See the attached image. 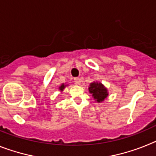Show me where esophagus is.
Listing matches in <instances>:
<instances>
[{
	"label": "esophagus",
	"mask_w": 156,
	"mask_h": 156,
	"mask_svg": "<svg viewBox=\"0 0 156 156\" xmlns=\"http://www.w3.org/2000/svg\"><path fill=\"white\" fill-rule=\"evenodd\" d=\"M81 79L79 78H74V83L76 84V85H80L81 84Z\"/></svg>",
	"instance_id": "1"
}]
</instances>
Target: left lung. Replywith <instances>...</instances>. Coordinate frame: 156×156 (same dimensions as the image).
I'll list each match as a JSON object with an SVG mask.
<instances>
[{
    "label": "left lung",
    "mask_w": 156,
    "mask_h": 156,
    "mask_svg": "<svg viewBox=\"0 0 156 156\" xmlns=\"http://www.w3.org/2000/svg\"><path fill=\"white\" fill-rule=\"evenodd\" d=\"M89 93L93 94V97L96 101L101 103L104 101L108 96V89L101 82H93L90 83L89 87Z\"/></svg>",
    "instance_id": "8db88e82"
}]
</instances>
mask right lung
I'll list each match as a JSON object with an SVG mask.
<instances>
[{
	"instance_id": "1",
	"label": "right lung",
	"mask_w": 156,
	"mask_h": 156,
	"mask_svg": "<svg viewBox=\"0 0 156 156\" xmlns=\"http://www.w3.org/2000/svg\"><path fill=\"white\" fill-rule=\"evenodd\" d=\"M66 86H65L64 84H62L61 86H59V90H60V91H63V89H64V88L66 87Z\"/></svg>"
}]
</instances>
